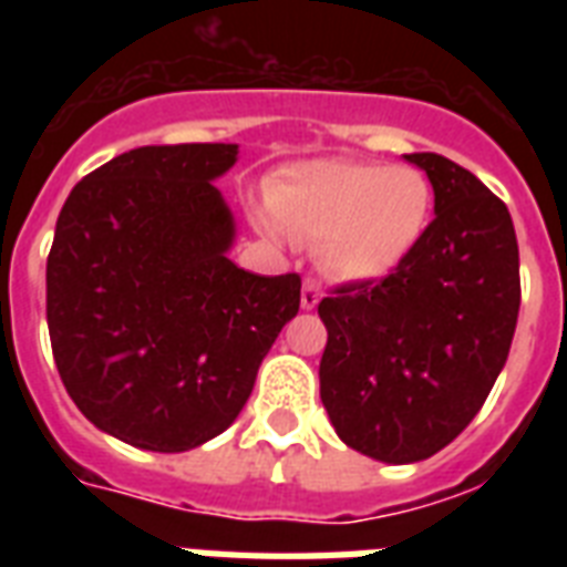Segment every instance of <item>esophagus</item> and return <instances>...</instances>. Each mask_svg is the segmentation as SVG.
<instances>
[{"instance_id": "obj_1", "label": "esophagus", "mask_w": 567, "mask_h": 567, "mask_svg": "<svg viewBox=\"0 0 567 567\" xmlns=\"http://www.w3.org/2000/svg\"><path fill=\"white\" fill-rule=\"evenodd\" d=\"M300 302H302V309H315V306L320 302V285L315 282V279H306V282H302Z\"/></svg>"}]
</instances>
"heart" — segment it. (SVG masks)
Segmentation results:
<instances>
[{"instance_id": "1", "label": "heart", "mask_w": 567, "mask_h": 567, "mask_svg": "<svg viewBox=\"0 0 567 567\" xmlns=\"http://www.w3.org/2000/svg\"><path fill=\"white\" fill-rule=\"evenodd\" d=\"M430 212L432 185L417 167L323 158L279 173L256 223L267 238L315 244L329 274L379 279L412 252Z\"/></svg>"}]
</instances>
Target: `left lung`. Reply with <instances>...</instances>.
Listing matches in <instances>:
<instances>
[{
  "label": "left lung",
  "mask_w": 567,
  "mask_h": 567,
  "mask_svg": "<svg viewBox=\"0 0 567 567\" xmlns=\"http://www.w3.org/2000/svg\"><path fill=\"white\" fill-rule=\"evenodd\" d=\"M435 217L382 279L320 300V400L344 444L405 465L444 450L483 409L509 355L520 306L509 208L444 155L412 153Z\"/></svg>",
  "instance_id": "obj_1"
}]
</instances>
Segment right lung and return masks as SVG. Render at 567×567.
<instances>
[{
    "mask_svg": "<svg viewBox=\"0 0 567 567\" xmlns=\"http://www.w3.org/2000/svg\"><path fill=\"white\" fill-rule=\"evenodd\" d=\"M235 144L137 146L87 173L47 258L55 368L114 439L182 453L220 435L300 311V274L231 265L235 226L212 179Z\"/></svg>",
    "mask_w": 567,
    "mask_h": 567,
    "instance_id": "1",
    "label": "right lung"
}]
</instances>
